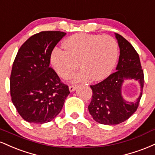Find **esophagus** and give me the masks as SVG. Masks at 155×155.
<instances>
[{"mask_svg": "<svg viewBox=\"0 0 155 155\" xmlns=\"http://www.w3.org/2000/svg\"><path fill=\"white\" fill-rule=\"evenodd\" d=\"M76 85H74V84H71L70 86H69V90H70L71 92H74V90H76Z\"/></svg>", "mask_w": 155, "mask_h": 155, "instance_id": "1", "label": "esophagus"}]
</instances>
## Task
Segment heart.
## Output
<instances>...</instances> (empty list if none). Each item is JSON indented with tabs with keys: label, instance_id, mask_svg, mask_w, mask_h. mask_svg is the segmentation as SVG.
<instances>
[{
	"label": "heart",
	"instance_id": "heart-1",
	"mask_svg": "<svg viewBox=\"0 0 155 155\" xmlns=\"http://www.w3.org/2000/svg\"><path fill=\"white\" fill-rule=\"evenodd\" d=\"M64 49L55 47L50 54V63L60 76L71 78L79 67L82 68L76 76V81L89 77L93 81L109 75L118 58V44L108 35L77 33L65 39Z\"/></svg>",
	"mask_w": 155,
	"mask_h": 155
}]
</instances>
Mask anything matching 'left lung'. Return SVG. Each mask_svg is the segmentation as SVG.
Wrapping results in <instances>:
<instances>
[{"mask_svg":"<svg viewBox=\"0 0 155 155\" xmlns=\"http://www.w3.org/2000/svg\"><path fill=\"white\" fill-rule=\"evenodd\" d=\"M120 49L117 71L95 85L91 102L88 106L90 114L98 123L113 125L128 120L138 107L142 96L144 76L140 65L139 55L134 47L122 35L115 33ZM138 80L142 92L136 102L128 103L121 96L120 89L124 79Z\"/></svg>","mask_w":155,"mask_h":155,"instance_id":"left-lung-1","label":"left lung"}]
</instances>
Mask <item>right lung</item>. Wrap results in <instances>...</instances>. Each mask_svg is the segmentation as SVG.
<instances>
[{
	"label": "right lung",
	"instance_id": "right-lung-1",
	"mask_svg": "<svg viewBox=\"0 0 155 155\" xmlns=\"http://www.w3.org/2000/svg\"><path fill=\"white\" fill-rule=\"evenodd\" d=\"M66 33L41 31L30 37L21 46L12 65L10 76L12 101L22 119L43 124L56 117L69 95L52 68L50 54Z\"/></svg>",
	"mask_w": 155,
	"mask_h": 155
}]
</instances>
